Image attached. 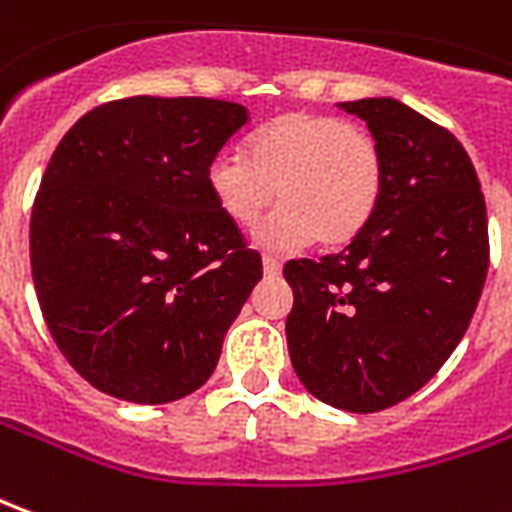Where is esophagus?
Masks as SVG:
<instances>
[{
	"label": "esophagus",
	"instance_id": "34e87169",
	"mask_svg": "<svg viewBox=\"0 0 512 512\" xmlns=\"http://www.w3.org/2000/svg\"><path fill=\"white\" fill-rule=\"evenodd\" d=\"M282 268V260L277 255H263V271H266L268 277H277Z\"/></svg>",
	"mask_w": 512,
	"mask_h": 512
}]
</instances>
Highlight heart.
Masks as SVG:
<instances>
[{
    "label": "heart",
    "instance_id": "1",
    "mask_svg": "<svg viewBox=\"0 0 512 512\" xmlns=\"http://www.w3.org/2000/svg\"><path fill=\"white\" fill-rule=\"evenodd\" d=\"M207 191L221 213L252 230L280 196L285 205L257 230L266 246L355 241L377 216L385 185L380 144L357 124L291 110L246 138V155L219 152L207 163Z\"/></svg>",
    "mask_w": 512,
    "mask_h": 512
}]
</instances>
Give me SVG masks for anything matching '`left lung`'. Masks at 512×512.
Wrapping results in <instances>:
<instances>
[{"mask_svg": "<svg viewBox=\"0 0 512 512\" xmlns=\"http://www.w3.org/2000/svg\"><path fill=\"white\" fill-rule=\"evenodd\" d=\"M385 160L377 216L338 255L285 263L296 377L316 399L377 413L455 352L488 274V216L463 144L391 96L341 102Z\"/></svg>", "mask_w": 512, "mask_h": 512, "instance_id": "1", "label": "left lung"}]
</instances>
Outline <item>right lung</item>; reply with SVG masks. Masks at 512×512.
<instances>
[{"label": "right lung", "instance_id": "right-lung-1", "mask_svg": "<svg viewBox=\"0 0 512 512\" xmlns=\"http://www.w3.org/2000/svg\"><path fill=\"white\" fill-rule=\"evenodd\" d=\"M246 121L235 102L130 96L57 144L32 205V282L57 349L96 391L166 405L210 380L263 277L205 182Z\"/></svg>", "mask_w": 512, "mask_h": 512}]
</instances>
